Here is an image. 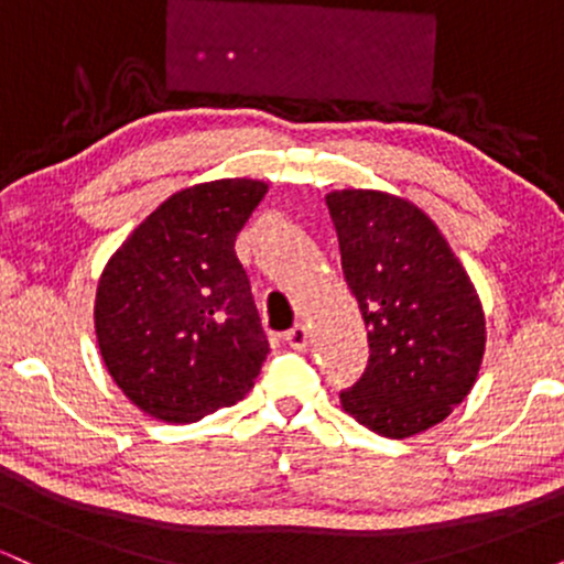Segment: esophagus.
<instances>
[{"label":"esophagus","mask_w":564,"mask_h":564,"mask_svg":"<svg viewBox=\"0 0 564 564\" xmlns=\"http://www.w3.org/2000/svg\"><path fill=\"white\" fill-rule=\"evenodd\" d=\"M307 328H304L302 323H296L294 328H289V332L283 334V341H286L291 349H304L307 347Z\"/></svg>","instance_id":"1"}]
</instances>
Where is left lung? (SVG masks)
Segmentation results:
<instances>
[{
  "label": "left lung",
  "instance_id": "1",
  "mask_svg": "<svg viewBox=\"0 0 564 564\" xmlns=\"http://www.w3.org/2000/svg\"><path fill=\"white\" fill-rule=\"evenodd\" d=\"M345 281L368 336V366L341 408L381 437L443 422L475 387L485 313L445 236L411 200L347 187L326 196Z\"/></svg>",
  "mask_w": 564,
  "mask_h": 564
}]
</instances>
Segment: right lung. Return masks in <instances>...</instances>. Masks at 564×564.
<instances>
[{"label":"right lung","instance_id":"1","mask_svg":"<svg viewBox=\"0 0 564 564\" xmlns=\"http://www.w3.org/2000/svg\"><path fill=\"white\" fill-rule=\"evenodd\" d=\"M262 180L172 193L102 268L95 334L119 390L166 424L200 422L254 387L270 347L236 257Z\"/></svg>","mask_w":564,"mask_h":564}]
</instances>
